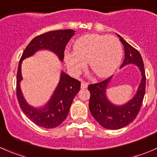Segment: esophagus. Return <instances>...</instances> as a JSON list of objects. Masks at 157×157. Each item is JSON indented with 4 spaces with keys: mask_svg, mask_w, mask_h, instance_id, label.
<instances>
[{
    "mask_svg": "<svg viewBox=\"0 0 157 157\" xmlns=\"http://www.w3.org/2000/svg\"><path fill=\"white\" fill-rule=\"evenodd\" d=\"M88 86V83L85 81H81V88L82 89H84L86 88Z\"/></svg>",
    "mask_w": 157,
    "mask_h": 157,
    "instance_id": "1",
    "label": "esophagus"
}]
</instances>
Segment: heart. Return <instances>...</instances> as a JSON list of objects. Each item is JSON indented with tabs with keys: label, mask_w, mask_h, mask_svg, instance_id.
<instances>
[{
	"label": "heart",
	"mask_w": 157,
	"mask_h": 157,
	"mask_svg": "<svg viewBox=\"0 0 157 157\" xmlns=\"http://www.w3.org/2000/svg\"><path fill=\"white\" fill-rule=\"evenodd\" d=\"M122 55V46L118 38L89 34L77 39L74 52L64 54V61L73 75L80 74L89 62L93 74L99 77H105L119 66Z\"/></svg>",
	"instance_id": "obj_1"
}]
</instances>
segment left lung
<instances>
[{
  "mask_svg": "<svg viewBox=\"0 0 157 157\" xmlns=\"http://www.w3.org/2000/svg\"><path fill=\"white\" fill-rule=\"evenodd\" d=\"M118 36L124 49V59L120 68L128 64H134L138 67L142 77L137 93L123 105H115L107 97L106 90L113 76L100 83L88 86L90 93L89 108L92 115L101 126L111 130L125 127L135 119L143 103L146 88V76L141 55L121 36Z\"/></svg>",
  "mask_w": 157,
  "mask_h": 157,
  "instance_id": "obj_1",
  "label": "left lung"
}]
</instances>
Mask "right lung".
I'll list each match as a JSON object with an SVG mask.
<instances>
[{
  "mask_svg": "<svg viewBox=\"0 0 157 157\" xmlns=\"http://www.w3.org/2000/svg\"><path fill=\"white\" fill-rule=\"evenodd\" d=\"M75 34L73 29H61L50 31L36 36L30 42L23 52L19 63L17 74V96L19 104L25 115L37 125L45 128L58 127L67 118L74 97L80 91V82L61 71L58 86L45 105L36 108L24 99L20 82L23 80L21 65L23 60L33 56L39 50H49L54 52L60 61L64 59L66 45Z\"/></svg>",
  "mask_w": 157,
  "mask_h": 157,
  "instance_id": "obj_1",
  "label": "right lung"
}]
</instances>
